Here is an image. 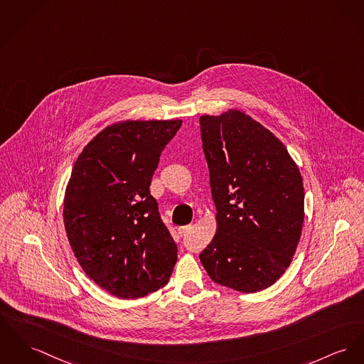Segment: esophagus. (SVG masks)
<instances>
[{"label":"esophagus","instance_id":"1","mask_svg":"<svg viewBox=\"0 0 364 364\" xmlns=\"http://www.w3.org/2000/svg\"><path fill=\"white\" fill-rule=\"evenodd\" d=\"M191 229H192V225H186V226H181V228H178V235L182 237V236H185L188 232H191Z\"/></svg>","mask_w":364,"mask_h":364}]
</instances>
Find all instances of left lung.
Returning <instances> with one entry per match:
<instances>
[{
	"label": "left lung",
	"instance_id": "8db88e82",
	"mask_svg": "<svg viewBox=\"0 0 364 364\" xmlns=\"http://www.w3.org/2000/svg\"><path fill=\"white\" fill-rule=\"evenodd\" d=\"M217 232L200 261L240 292L274 284L290 267L305 218L304 181L283 142L239 109L200 117Z\"/></svg>",
	"mask_w": 364,
	"mask_h": 364
}]
</instances>
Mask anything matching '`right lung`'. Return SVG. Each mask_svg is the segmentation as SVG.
<instances>
[{
  "instance_id": "obj_1",
  "label": "right lung",
  "mask_w": 364,
  "mask_h": 364,
  "mask_svg": "<svg viewBox=\"0 0 364 364\" xmlns=\"http://www.w3.org/2000/svg\"><path fill=\"white\" fill-rule=\"evenodd\" d=\"M181 125L178 119L113 122L74 163L63 200L72 251L91 280L122 299L164 287L176 262L149 186Z\"/></svg>"
}]
</instances>
